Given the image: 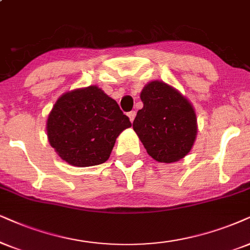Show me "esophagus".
<instances>
[{"instance_id":"34e87169","label":"esophagus","mask_w":250,"mask_h":250,"mask_svg":"<svg viewBox=\"0 0 250 250\" xmlns=\"http://www.w3.org/2000/svg\"><path fill=\"white\" fill-rule=\"evenodd\" d=\"M128 116H129V119H130V121L134 122L135 116H136V112H135V110H131V112H129V113H128Z\"/></svg>"}]
</instances>
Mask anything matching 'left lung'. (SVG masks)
Instances as JSON below:
<instances>
[{"mask_svg":"<svg viewBox=\"0 0 250 250\" xmlns=\"http://www.w3.org/2000/svg\"><path fill=\"white\" fill-rule=\"evenodd\" d=\"M143 108L137 112L132 128L148 156L159 163H174L191 150L197 121L191 104L175 88L154 81L141 93Z\"/></svg>","mask_w":250,"mask_h":250,"instance_id":"1","label":"left lung"}]
</instances>
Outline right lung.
<instances>
[{
  "label": "right lung",
  "mask_w": 250,
  "mask_h": 250,
  "mask_svg": "<svg viewBox=\"0 0 250 250\" xmlns=\"http://www.w3.org/2000/svg\"><path fill=\"white\" fill-rule=\"evenodd\" d=\"M131 127L118 103L97 86L63 94L47 120L52 147L72 166L100 165L110 156L116 137Z\"/></svg>",
  "instance_id": "add662e5"
}]
</instances>
